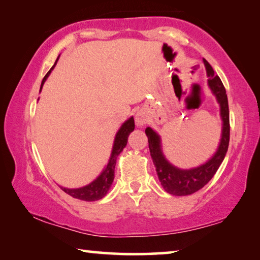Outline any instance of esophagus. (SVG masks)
Returning <instances> with one entry per match:
<instances>
[{
    "label": "esophagus",
    "instance_id": "1",
    "mask_svg": "<svg viewBox=\"0 0 260 260\" xmlns=\"http://www.w3.org/2000/svg\"><path fill=\"white\" fill-rule=\"evenodd\" d=\"M135 121H136V125H138V126H143L144 124H147V122H148L147 113L143 112V111H139L135 116Z\"/></svg>",
    "mask_w": 260,
    "mask_h": 260
}]
</instances>
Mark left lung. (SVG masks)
Masks as SVG:
<instances>
[{
  "label": "left lung",
  "instance_id": "1",
  "mask_svg": "<svg viewBox=\"0 0 260 260\" xmlns=\"http://www.w3.org/2000/svg\"><path fill=\"white\" fill-rule=\"evenodd\" d=\"M204 60V65L206 69V73L209 77V86L220 104V113L222 118V134L221 140L217 152L211 159L205 162L204 165L192 170H180L171 165L165 159L160 149V139L155 131L150 127L146 129V134L148 136L149 149H150V155L152 158L153 164L156 166V171L158 174V179L161 183L162 188L169 193L175 196H186L190 193L196 192L197 190L203 188L208 183L213 175L217 172L220 164H221L223 158L226 156L228 150V144H230V109H228V100L226 89L223 87L220 78L214 73L213 69L209 64L206 59Z\"/></svg>",
  "mask_w": 260,
  "mask_h": 260
}]
</instances>
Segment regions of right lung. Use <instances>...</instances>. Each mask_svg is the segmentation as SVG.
<instances>
[{
  "mask_svg": "<svg viewBox=\"0 0 260 260\" xmlns=\"http://www.w3.org/2000/svg\"><path fill=\"white\" fill-rule=\"evenodd\" d=\"M52 68L50 69V71L46 74L45 78H43L41 87L43 85V82L46 81L48 76L50 74ZM134 128H135V124H134L133 117L129 118L128 120L125 121L124 124H122L120 129L118 131L116 139H114L113 149H112L111 157H110L108 165H107V167H105V170L103 171L102 174H101L100 177L95 180V181L89 183L88 186H85L82 188H78V189H69V188L60 187L61 190L67 192L68 195L72 196L73 199H78L81 201L93 202V201H98V200L103 199V197L107 195L109 188H110V186H111V183L114 179V166H116L117 157L122 151V149L126 147L127 140H128V135L131 134V132L134 131Z\"/></svg>",
  "mask_w": 260,
  "mask_h": 260,
  "instance_id": "right-lung-1",
  "label": "right lung"
}]
</instances>
